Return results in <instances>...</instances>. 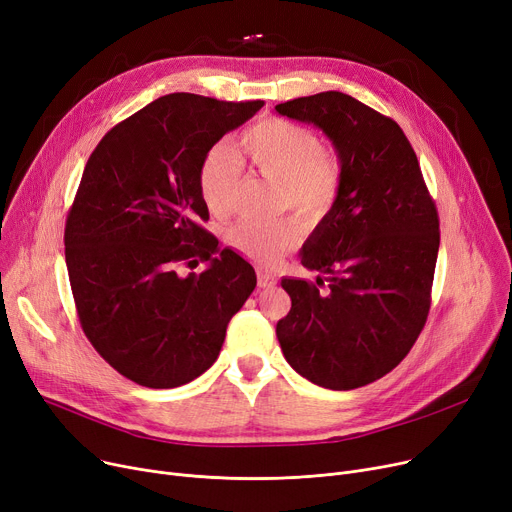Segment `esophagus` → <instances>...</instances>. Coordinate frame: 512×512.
I'll return each instance as SVG.
<instances>
[{
	"label": "esophagus",
	"instance_id": "34e87169",
	"mask_svg": "<svg viewBox=\"0 0 512 512\" xmlns=\"http://www.w3.org/2000/svg\"><path fill=\"white\" fill-rule=\"evenodd\" d=\"M276 276L270 272H259V288H272L276 286Z\"/></svg>",
	"mask_w": 512,
	"mask_h": 512
}]
</instances>
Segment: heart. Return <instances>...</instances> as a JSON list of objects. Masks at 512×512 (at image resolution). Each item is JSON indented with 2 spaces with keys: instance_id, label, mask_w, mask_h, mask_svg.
Returning a JSON list of instances; mask_svg holds the SVG:
<instances>
[{
  "instance_id": "heart-1",
  "label": "heart",
  "mask_w": 512,
  "mask_h": 512,
  "mask_svg": "<svg viewBox=\"0 0 512 512\" xmlns=\"http://www.w3.org/2000/svg\"><path fill=\"white\" fill-rule=\"evenodd\" d=\"M238 153L215 145L199 168V193L207 209L226 215L242 178V159L263 178L278 184V203L299 213H319L332 205L340 186L336 159L321 147L317 134L297 122L267 118L240 134ZM297 232L288 222H240L232 242L259 265H274L294 245Z\"/></svg>"
}]
</instances>
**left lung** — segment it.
Listing matches in <instances>:
<instances>
[{"mask_svg":"<svg viewBox=\"0 0 512 512\" xmlns=\"http://www.w3.org/2000/svg\"><path fill=\"white\" fill-rule=\"evenodd\" d=\"M332 141L340 186L305 240L301 263L324 274L282 278L292 307L276 336L290 367L330 390L384 378L421 334L432 303L440 220L402 128L338 91L276 105ZM326 281L327 292H318Z\"/></svg>","mask_w":512,"mask_h":512,"instance_id":"left-lung-1","label":"left lung"}]
</instances>
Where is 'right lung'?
Here are the masks:
<instances>
[{
	"instance_id": "right-lung-1",
	"label": "right lung",
	"mask_w": 512,
	"mask_h": 512,
	"mask_svg": "<svg viewBox=\"0 0 512 512\" xmlns=\"http://www.w3.org/2000/svg\"><path fill=\"white\" fill-rule=\"evenodd\" d=\"M261 107L170 93L116 124L87 161L64 232L72 297L95 351L134 384L199 378L257 286L253 265L201 226L199 168ZM197 258L206 272L182 277Z\"/></svg>"
}]
</instances>
